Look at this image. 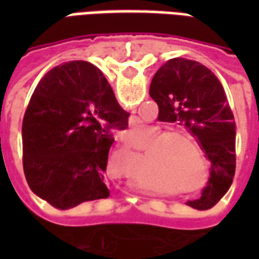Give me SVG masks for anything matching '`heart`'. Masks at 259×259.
Returning <instances> with one entry per match:
<instances>
[{"label": "heart", "instance_id": "obj_1", "mask_svg": "<svg viewBox=\"0 0 259 259\" xmlns=\"http://www.w3.org/2000/svg\"><path fill=\"white\" fill-rule=\"evenodd\" d=\"M158 136L161 137L150 148V163L154 174L178 185H195L200 179V162L195 150L200 154L201 161L204 154L194 136L168 129H158Z\"/></svg>", "mask_w": 259, "mask_h": 259}]
</instances>
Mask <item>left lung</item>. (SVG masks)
Returning <instances> with one entry per match:
<instances>
[{
    "label": "left lung",
    "instance_id": "1",
    "mask_svg": "<svg viewBox=\"0 0 259 259\" xmlns=\"http://www.w3.org/2000/svg\"><path fill=\"white\" fill-rule=\"evenodd\" d=\"M150 96L159 108L158 119L183 124L211 161L201 198L187 202L211 208L226 194L236 170V124L221 81L197 61L174 58L154 74Z\"/></svg>",
    "mask_w": 259,
    "mask_h": 259
}]
</instances>
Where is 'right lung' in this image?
I'll return each instance as SVG.
<instances>
[{
    "label": "right lung",
    "mask_w": 259,
    "mask_h": 259,
    "mask_svg": "<svg viewBox=\"0 0 259 259\" xmlns=\"http://www.w3.org/2000/svg\"><path fill=\"white\" fill-rule=\"evenodd\" d=\"M127 120L94 65L72 61L51 69L34 89L22 124L30 190L58 209L107 198L113 130L126 129Z\"/></svg>",
    "instance_id": "1"
}]
</instances>
